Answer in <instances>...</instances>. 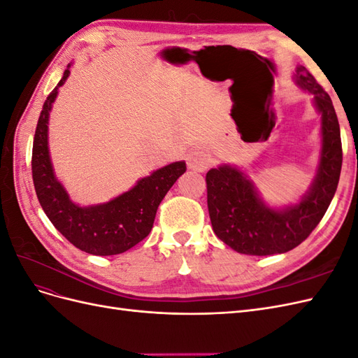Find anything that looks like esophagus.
Listing matches in <instances>:
<instances>
[{
  "label": "esophagus",
  "mask_w": 358,
  "mask_h": 358,
  "mask_svg": "<svg viewBox=\"0 0 358 358\" xmlns=\"http://www.w3.org/2000/svg\"><path fill=\"white\" fill-rule=\"evenodd\" d=\"M187 164L194 171H204L210 166V155L204 149H194L188 154Z\"/></svg>",
  "instance_id": "34e87169"
}]
</instances>
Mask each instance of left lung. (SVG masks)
<instances>
[{
    "label": "left lung",
    "instance_id": "1",
    "mask_svg": "<svg viewBox=\"0 0 358 358\" xmlns=\"http://www.w3.org/2000/svg\"><path fill=\"white\" fill-rule=\"evenodd\" d=\"M294 82L313 96L321 115V154L309 189L296 204L270 208L245 171L230 164L206 175L208 208L215 234L236 252L273 255L299 246L320 224L338 188L342 169L341 128L329 94L297 66Z\"/></svg>",
    "mask_w": 358,
    "mask_h": 358
}]
</instances>
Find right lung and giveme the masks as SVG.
<instances>
[{
	"label": "right lung",
	"instance_id": "1",
	"mask_svg": "<svg viewBox=\"0 0 358 358\" xmlns=\"http://www.w3.org/2000/svg\"><path fill=\"white\" fill-rule=\"evenodd\" d=\"M71 64L43 104L32 145V180L43 210L55 229L80 251L116 255L128 251L152 230L157 209L169 189L187 170L185 161L171 162L137 180L136 185L110 201L79 206L57 179L49 154V115L58 90L66 83Z\"/></svg>",
	"mask_w": 358,
	"mask_h": 358
}]
</instances>
